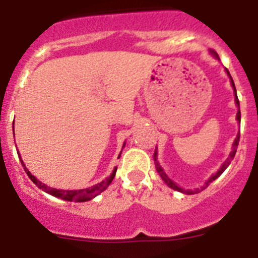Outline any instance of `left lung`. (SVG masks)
I'll return each instance as SVG.
<instances>
[{
  "instance_id": "left-lung-1",
  "label": "left lung",
  "mask_w": 258,
  "mask_h": 258,
  "mask_svg": "<svg viewBox=\"0 0 258 258\" xmlns=\"http://www.w3.org/2000/svg\"><path fill=\"white\" fill-rule=\"evenodd\" d=\"M212 54H213V56H216V58H218V55H217V52H214V51H211ZM226 72H227V75H229L230 76V74H229V71L226 70ZM230 80H231V85H232V88H234V92H235V102H236V104H238V107H239V99H238V97H236V89H235V84H234V81H232V79H231V76H230ZM236 118H238V121H240V109H239L238 111V113H236ZM239 138H240V133L238 134V136H236V138H235V141H234V143H232V151L230 152V156L227 157V160L225 161V163L222 164V166H221L220 168V170H218L217 173H216V174H213L211 177V178L208 179V181L206 182V184H204V186H203L202 187V190H204V188L206 187H208V184L211 183V182H213L214 179L216 178H218V177H220L221 174H222L223 172H225V169H226L227 166L230 165V163H231V160L232 159H234V156H235V154H236V149H238V145H239ZM156 151H155V154H154V159H155V161L157 160L156 159ZM156 170H157V173H159V174H160V177H161V179H163L164 182H165L166 184H168V186H169L170 188H173V190H175V191H179V192H183V194H188V195H191V194H194V192H199V190H195V191H191V190H184V188H182V187H179L178 184L177 183H174V182L172 181V179L169 178V177H168V175L165 174V172H164L163 169H161V166L159 165V163H157L156 161Z\"/></svg>"
}]
</instances>
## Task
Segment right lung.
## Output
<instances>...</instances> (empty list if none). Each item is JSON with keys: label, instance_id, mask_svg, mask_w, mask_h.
<instances>
[{"label": "right lung", "instance_id": "add662e5", "mask_svg": "<svg viewBox=\"0 0 258 258\" xmlns=\"http://www.w3.org/2000/svg\"><path fill=\"white\" fill-rule=\"evenodd\" d=\"M124 146H125V143H124ZM124 146H122V147H124ZM18 155H19V154H18ZM118 157H120V156H118ZM20 163H22V165L24 166V170H26L27 175H28L29 178H31V181L33 182V183H35L38 188H42L45 192L50 194V195H52V197L59 198V199L67 200V202H76V203L88 202V200H92L93 198H95L97 195H99L102 191L106 190V188L109 186V183L112 182V179L115 178L116 169H117V168H115V169H113V172H112V174L109 175V177H107V178L104 179V181H102L101 183L94 184V186H92V187L83 188V190H58V188L49 187V186H46L45 183H42V182L38 181L35 175L31 174V172L27 169L26 165H24V163H23L22 159H20Z\"/></svg>", "mask_w": 258, "mask_h": 258}]
</instances>
